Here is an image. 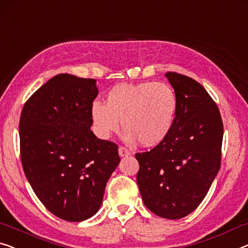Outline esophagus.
I'll return each mask as SVG.
<instances>
[{"mask_svg": "<svg viewBox=\"0 0 248 248\" xmlns=\"http://www.w3.org/2000/svg\"><path fill=\"white\" fill-rule=\"evenodd\" d=\"M118 153H119L120 157H127V156H129V155H130L129 150H127L124 147H119V149H118Z\"/></svg>", "mask_w": 248, "mask_h": 248, "instance_id": "34e87169", "label": "esophagus"}]
</instances>
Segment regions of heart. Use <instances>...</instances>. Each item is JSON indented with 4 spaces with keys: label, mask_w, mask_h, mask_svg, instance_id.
Here are the masks:
<instances>
[{
    "label": "heart",
    "mask_w": 248,
    "mask_h": 248,
    "mask_svg": "<svg viewBox=\"0 0 248 248\" xmlns=\"http://www.w3.org/2000/svg\"><path fill=\"white\" fill-rule=\"evenodd\" d=\"M177 108L176 93L168 84L120 83L107 93L106 105L92 102L90 113L95 134L100 138L108 139L119 130L121 120L125 141L155 147L170 134Z\"/></svg>",
    "instance_id": "1"
}]
</instances>
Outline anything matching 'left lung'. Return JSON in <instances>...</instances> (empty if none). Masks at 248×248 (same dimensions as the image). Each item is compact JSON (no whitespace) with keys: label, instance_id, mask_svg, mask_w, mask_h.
Segmentation results:
<instances>
[{"label":"left lung","instance_id":"1","mask_svg":"<svg viewBox=\"0 0 248 248\" xmlns=\"http://www.w3.org/2000/svg\"><path fill=\"white\" fill-rule=\"evenodd\" d=\"M165 77L178 101L176 120L164 141L136 154L137 183L148 209L179 219L197 208L218 173L224 127L218 107L201 83L176 72Z\"/></svg>","mask_w":248,"mask_h":248}]
</instances>
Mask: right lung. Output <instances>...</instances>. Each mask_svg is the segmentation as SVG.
I'll return each instance as SVG.
<instances>
[{"label": "right lung", "mask_w": 248, "mask_h": 248, "mask_svg": "<svg viewBox=\"0 0 248 248\" xmlns=\"http://www.w3.org/2000/svg\"><path fill=\"white\" fill-rule=\"evenodd\" d=\"M97 81L68 73L38 89L22 110L21 160L28 182L59 218L82 221L98 212L120 162L116 143L91 131Z\"/></svg>", "instance_id": "1"}]
</instances>
